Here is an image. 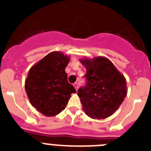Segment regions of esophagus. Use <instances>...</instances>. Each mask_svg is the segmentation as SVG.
I'll list each match as a JSON object with an SVG mask.
<instances>
[{
	"label": "esophagus",
	"mask_w": 151,
	"mask_h": 151,
	"mask_svg": "<svg viewBox=\"0 0 151 151\" xmlns=\"http://www.w3.org/2000/svg\"><path fill=\"white\" fill-rule=\"evenodd\" d=\"M73 86H74L75 87V88H76V90H78V84L77 83V82H76V83H74L73 84Z\"/></svg>",
	"instance_id": "esophagus-1"
}]
</instances>
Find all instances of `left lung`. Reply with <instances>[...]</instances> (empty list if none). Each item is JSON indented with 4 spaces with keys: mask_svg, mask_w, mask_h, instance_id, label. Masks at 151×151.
Instances as JSON below:
<instances>
[{
    "mask_svg": "<svg viewBox=\"0 0 151 151\" xmlns=\"http://www.w3.org/2000/svg\"><path fill=\"white\" fill-rule=\"evenodd\" d=\"M86 69V85L78 90L82 109L92 119L115 113L127 94L126 80L113 63L104 57L81 60Z\"/></svg>",
    "mask_w": 151,
    "mask_h": 151,
    "instance_id": "8db88e82",
    "label": "left lung"
}]
</instances>
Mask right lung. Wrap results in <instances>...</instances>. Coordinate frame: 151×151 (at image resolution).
<instances>
[{"label": "right lung", "instance_id": "add662e5", "mask_svg": "<svg viewBox=\"0 0 151 151\" xmlns=\"http://www.w3.org/2000/svg\"><path fill=\"white\" fill-rule=\"evenodd\" d=\"M68 56L51 52L29 69L25 88L31 104L46 116H54L65 109L72 93L76 91L68 82L65 72Z\"/></svg>", "mask_w": 151, "mask_h": 151}]
</instances>
